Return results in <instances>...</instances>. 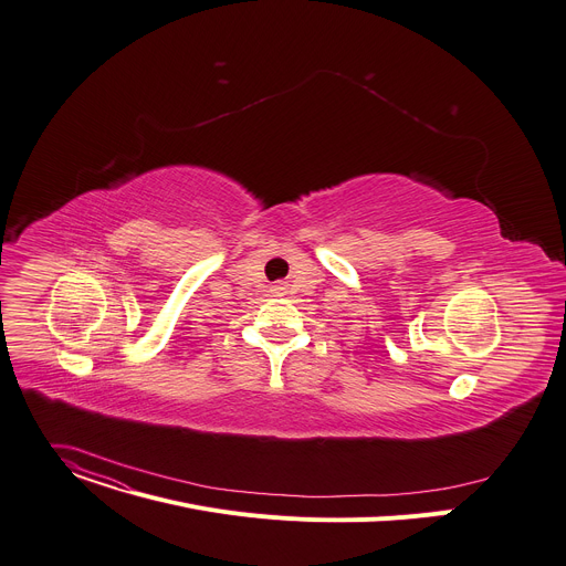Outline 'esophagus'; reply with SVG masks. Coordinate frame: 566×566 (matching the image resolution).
Returning <instances> with one entry per match:
<instances>
[{
  "label": "esophagus",
  "instance_id": "1",
  "mask_svg": "<svg viewBox=\"0 0 566 566\" xmlns=\"http://www.w3.org/2000/svg\"><path fill=\"white\" fill-rule=\"evenodd\" d=\"M273 291H275L277 295H282V293H284V286H282V284H277V286H273Z\"/></svg>",
  "mask_w": 566,
  "mask_h": 566
}]
</instances>
